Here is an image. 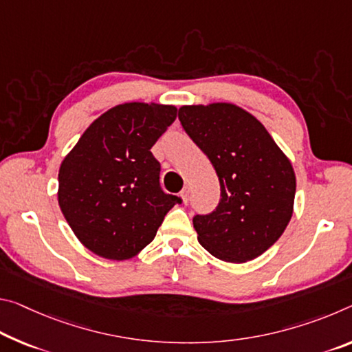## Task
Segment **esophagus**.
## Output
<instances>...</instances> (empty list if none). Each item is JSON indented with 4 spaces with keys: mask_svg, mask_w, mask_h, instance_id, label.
I'll list each match as a JSON object with an SVG mask.
<instances>
[{
    "mask_svg": "<svg viewBox=\"0 0 352 352\" xmlns=\"http://www.w3.org/2000/svg\"><path fill=\"white\" fill-rule=\"evenodd\" d=\"M180 197H182V202L183 204H188L189 202V188H183V191L180 192Z\"/></svg>",
    "mask_w": 352,
    "mask_h": 352,
    "instance_id": "esophagus-1",
    "label": "esophagus"
}]
</instances>
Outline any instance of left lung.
Masks as SVG:
<instances>
[{
	"mask_svg": "<svg viewBox=\"0 0 352 352\" xmlns=\"http://www.w3.org/2000/svg\"><path fill=\"white\" fill-rule=\"evenodd\" d=\"M178 119L208 156L221 185L213 213L192 219L199 243L228 263L256 258L282 236L293 216L292 161L256 117L233 103L182 106Z\"/></svg>",
	"mask_w": 352,
	"mask_h": 352,
	"instance_id": "left-lung-1",
	"label": "left lung"
}]
</instances>
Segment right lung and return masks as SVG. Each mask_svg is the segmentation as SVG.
Listing matches in <instances>:
<instances>
[{
  "instance_id": "1",
  "label": "right lung",
  "mask_w": 352,
  "mask_h": 352,
  "mask_svg": "<svg viewBox=\"0 0 352 352\" xmlns=\"http://www.w3.org/2000/svg\"><path fill=\"white\" fill-rule=\"evenodd\" d=\"M175 117L172 104H117L87 126L60 163V211L94 254L117 261L138 255L182 202L161 189V166L150 152Z\"/></svg>"
}]
</instances>
